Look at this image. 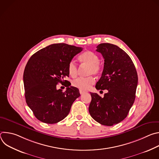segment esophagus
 I'll list each match as a JSON object with an SVG mask.
<instances>
[{
    "mask_svg": "<svg viewBox=\"0 0 159 159\" xmlns=\"http://www.w3.org/2000/svg\"><path fill=\"white\" fill-rule=\"evenodd\" d=\"M79 93H80V94H84V93H87V91H85V90H81V89H80V90H79Z\"/></svg>",
    "mask_w": 159,
    "mask_h": 159,
    "instance_id": "1",
    "label": "esophagus"
}]
</instances>
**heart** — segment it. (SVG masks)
<instances>
[{"mask_svg": "<svg viewBox=\"0 0 159 159\" xmlns=\"http://www.w3.org/2000/svg\"><path fill=\"white\" fill-rule=\"evenodd\" d=\"M80 61L89 65V74L98 75L100 73L101 67L99 63V57L94 52L87 51L83 53L79 57ZM68 72L72 77H75L77 74V65L74 60H71L68 65ZM95 82L93 77H79L72 81V85L81 90H87L91 87Z\"/></svg>", "mask_w": 159, "mask_h": 159, "instance_id": "b5f03b06", "label": "heart"}]
</instances>
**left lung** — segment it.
Here are the masks:
<instances>
[{
    "label": "left lung",
    "mask_w": 159,
    "mask_h": 159,
    "mask_svg": "<svg viewBox=\"0 0 159 159\" xmlns=\"http://www.w3.org/2000/svg\"><path fill=\"white\" fill-rule=\"evenodd\" d=\"M96 51L102 54L104 63L96 88L107 89V93L103 98L90 93L92 100L89 111L99 123L113 126L127 116L134 103L138 75L131 58L116 45L101 43Z\"/></svg>",
    "instance_id": "8db88e82"
}]
</instances>
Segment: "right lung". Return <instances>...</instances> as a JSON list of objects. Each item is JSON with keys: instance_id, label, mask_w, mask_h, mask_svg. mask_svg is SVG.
Instances as JSON below:
<instances>
[{"instance_id": "right-lung-1", "label": "right lung", "mask_w": 159, "mask_h": 159, "mask_svg": "<svg viewBox=\"0 0 159 159\" xmlns=\"http://www.w3.org/2000/svg\"><path fill=\"white\" fill-rule=\"evenodd\" d=\"M65 43H57L36 52L28 60L23 75L25 98L35 117L47 124L63 120L80 94L64 78L69 77L68 65L74 56L82 51ZM58 83H66L65 92L57 89Z\"/></svg>"}]
</instances>
